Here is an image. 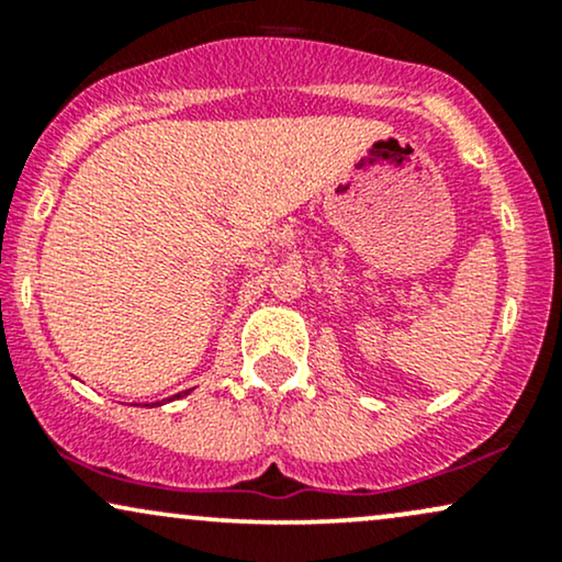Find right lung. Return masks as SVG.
I'll use <instances>...</instances> for the list:
<instances>
[{"label":"right lung","instance_id":"1","mask_svg":"<svg viewBox=\"0 0 562 562\" xmlns=\"http://www.w3.org/2000/svg\"><path fill=\"white\" fill-rule=\"evenodd\" d=\"M179 396H187V391H184V393H177V396H173V398H179ZM145 406H147V404H145ZM150 406H158V402L150 404Z\"/></svg>","mask_w":562,"mask_h":562}]
</instances>
